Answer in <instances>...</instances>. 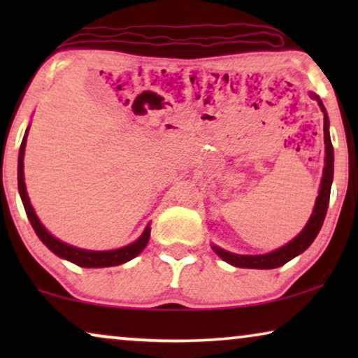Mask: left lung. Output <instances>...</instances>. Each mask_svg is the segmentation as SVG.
<instances>
[{
    "label": "left lung",
    "instance_id": "left-lung-1",
    "mask_svg": "<svg viewBox=\"0 0 358 358\" xmlns=\"http://www.w3.org/2000/svg\"><path fill=\"white\" fill-rule=\"evenodd\" d=\"M311 99H316L317 104H320L322 115H324V168H322V178L320 184V192H317L315 208H313V213L305 228L301 229L300 233L296 234L292 241H288L285 246L275 249V251H271L267 254H254V256H249V254H234L229 252L227 249H222L220 246H215L212 244V249L217 252V256L223 259L224 262L231 264L234 267L241 268H277L292 261L293 257L300 256L301 252H305L308 248L311 246V243L315 241L317 233L324 223L326 213H327V205H329V195H331V185H332V178H334V148H332L331 143V135H329V117H327L326 107L320 99V96L315 94V92L310 91Z\"/></svg>",
    "mask_w": 358,
    "mask_h": 358
}]
</instances>
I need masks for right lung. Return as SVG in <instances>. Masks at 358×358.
I'll return each mask as SVG.
<instances>
[{
  "label": "right lung",
  "mask_w": 358,
  "mask_h": 358,
  "mask_svg": "<svg viewBox=\"0 0 358 358\" xmlns=\"http://www.w3.org/2000/svg\"><path fill=\"white\" fill-rule=\"evenodd\" d=\"M31 127H27L26 134H24L21 148H19V158H17V187H19V195H21L24 210H26L29 222H31L34 231L38 236V239L45 244V246L50 249V251L55 254V256L66 259L73 264L80 267H87V268H101V267H114L120 266V264H125L131 261V259L138 256V254L146 248V244L150 241V223L146 224L143 233L140 234V238H136L134 243L127 244L124 248L119 249H110V251H90V249H81L76 246H71V244L63 243L60 239L53 236V234L48 231V229L41 223V220L36 215V210L31 205V199H29L27 190H26V182H24V151H26V141H27V134Z\"/></svg>",
  "instance_id": "1"
}]
</instances>
